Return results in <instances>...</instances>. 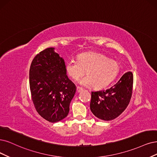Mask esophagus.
Masks as SVG:
<instances>
[{"label": "esophagus", "instance_id": "34e87169", "mask_svg": "<svg viewBox=\"0 0 157 157\" xmlns=\"http://www.w3.org/2000/svg\"><path fill=\"white\" fill-rule=\"evenodd\" d=\"M76 90H77V92H82V91L83 90V88L80 87V86H78Z\"/></svg>", "mask_w": 157, "mask_h": 157}]
</instances>
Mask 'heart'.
<instances>
[{"instance_id": "obj_1", "label": "heart", "mask_w": 157, "mask_h": 157, "mask_svg": "<svg viewBox=\"0 0 157 157\" xmlns=\"http://www.w3.org/2000/svg\"><path fill=\"white\" fill-rule=\"evenodd\" d=\"M66 71L74 80H78L85 74L79 83L84 86L94 85L103 89L111 83L120 71L118 63L101 53L85 52L78 56V60L70 59L66 63Z\"/></svg>"}]
</instances>
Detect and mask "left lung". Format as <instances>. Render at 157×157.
<instances>
[{"mask_svg":"<svg viewBox=\"0 0 157 157\" xmlns=\"http://www.w3.org/2000/svg\"><path fill=\"white\" fill-rule=\"evenodd\" d=\"M133 74L125 73L110 89L91 92L90 108L99 119L109 121L117 118L128 106L132 96Z\"/></svg>","mask_w":157,"mask_h":157,"instance_id":"1","label":"left lung"}]
</instances>
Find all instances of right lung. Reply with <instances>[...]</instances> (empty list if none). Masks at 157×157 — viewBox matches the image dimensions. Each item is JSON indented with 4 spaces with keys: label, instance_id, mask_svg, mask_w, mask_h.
I'll list each match as a JSON object with an SVG mask.
<instances>
[{
    "label": "right lung",
    "instance_id": "1",
    "mask_svg": "<svg viewBox=\"0 0 157 157\" xmlns=\"http://www.w3.org/2000/svg\"><path fill=\"white\" fill-rule=\"evenodd\" d=\"M48 48L37 54L31 63L29 83L33 103L38 114L50 122L67 117L75 86L67 75L63 58Z\"/></svg>",
    "mask_w": 157,
    "mask_h": 157
}]
</instances>
